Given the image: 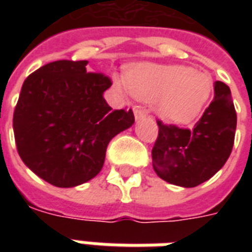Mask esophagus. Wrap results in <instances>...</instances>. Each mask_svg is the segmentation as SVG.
Masks as SVG:
<instances>
[{
	"label": "esophagus",
	"instance_id": "obj_1",
	"mask_svg": "<svg viewBox=\"0 0 252 252\" xmlns=\"http://www.w3.org/2000/svg\"><path fill=\"white\" fill-rule=\"evenodd\" d=\"M134 118H136V120H140V119H144L146 118V112L144 110H142L141 107H134Z\"/></svg>",
	"mask_w": 252,
	"mask_h": 252
}]
</instances>
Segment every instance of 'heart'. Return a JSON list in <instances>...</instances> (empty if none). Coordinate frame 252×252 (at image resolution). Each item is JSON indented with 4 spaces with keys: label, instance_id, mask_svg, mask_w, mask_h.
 <instances>
[{
    "label": "heart",
    "instance_id": "obj_1",
    "mask_svg": "<svg viewBox=\"0 0 252 252\" xmlns=\"http://www.w3.org/2000/svg\"><path fill=\"white\" fill-rule=\"evenodd\" d=\"M119 89L144 100L167 122H189L199 114L212 93L209 74L179 65L140 63L126 70V81L116 78Z\"/></svg>",
    "mask_w": 252,
    "mask_h": 252
}]
</instances>
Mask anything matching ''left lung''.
Masks as SVG:
<instances>
[{
	"instance_id": "obj_1",
	"label": "left lung",
	"mask_w": 252,
	"mask_h": 252,
	"mask_svg": "<svg viewBox=\"0 0 252 252\" xmlns=\"http://www.w3.org/2000/svg\"><path fill=\"white\" fill-rule=\"evenodd\" d=\"M152 149L153 168L161 179L180 187H196L225 165L234 145L237 112L230 89L217 81L215 98L192 128L163 124Z\"/></svg>"
}]
</instances>
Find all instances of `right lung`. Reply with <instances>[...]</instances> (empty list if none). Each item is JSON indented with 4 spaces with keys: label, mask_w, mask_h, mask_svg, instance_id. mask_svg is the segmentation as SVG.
I'll use <instances>...</instances> for the list:
<instances>
[{
    "label": "right lung",
    "mask_w": 252,
    "mask_h": 252,
    "mask_svg": "<svg viewBox=\"0 0 252 252\" xmlns=\"http://www.w3.org/2000/svg\"><path fill=\"white\" fill-rule=\"evenodd\" d=\"M87 61L59 60L31 73L14 110L15 145L25 165L56 187H74L102 170L107 146L134 123L132 110H111L112 81Z\"/></svg>",
    "instance_id": "add662e5"
}]
</instances>
